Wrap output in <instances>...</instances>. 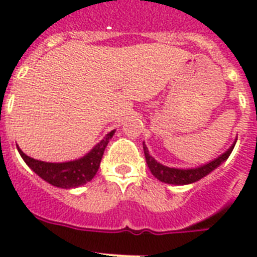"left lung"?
I'll use <instances>...</instances> for the list:
<instances>
[{"instance_id":"obj_1","label":"left lung","mask_w":257,"mask_h":257,"mask_svg":"<svg viewBox=\"0 0 257 257\" xmlns=\"http://www.w3.org/2000/svg\"><path fill=\"white\" fill-rule=\"evenodd\" d=\"M236 140H237V139H236ZM236 140L235 143L229 147V149H227L223 155H220L217 159L209 161L207 164L196 167V168L188 169L171 168V167L163 165L161 163L155 160V159L149 155L148 148H147V145H145L144 143H143V148H144V155L145 160H147V164H148L149 169L152 172V175L155 176L157 180H160L163 183L172 184V185H187V184H192L196 183V181H199V180H201L207 175H209L212 171H215L219 165L223 164L224 161L229 157V155L232 153L233 148H235Z\"/></svg>"}]
</instances>
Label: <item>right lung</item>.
Listing matches in <instances>:
<instances>
[{
  "instance_id": "right-lung-1",
  "label": "right lung",
  "mask_w": 257,
  "mask_h": 257,
  "mask_svg": "<svg viewBox=\"0 0 257 257\" xmlns=\"http://www.w3.org/2000/svg\"><path fill=\"white\" fill-rule=\"evenodd\" d=\"M114 132L116 131L109 132L100 143H97L86 153L85 156L80 157L77 160L65 161V163H46V161L36 160V159L26 156L20 149V147H17V149L28 167L34 173H37L42 180H45L46 183L52 184L54 187L62 188V189H72V188L81 187L84 184L89 183L96 176L97 171L100 168L105 148Z\"/></svg>"
}]
</instances>
